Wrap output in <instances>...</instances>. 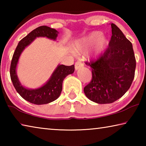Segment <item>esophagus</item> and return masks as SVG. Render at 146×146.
Listing matches in <instances>:
<instances>
[{
  "instance_id": "esophagus-1",
  "label": "esophagus",
  "mask_w": 146,
  "mask_h": 146,
  "mask_svg": "<svg viewBox=\"0 0 146 146\" xmlns=\"http://www.w3.org/2000/svg\"><path fill=\"white\" fill-rule=\"evenodd\" d=\"M75 70H79V69H80L81 68H82L84 65H83L82 62L78 61L75 63Z\"/></svg>"
}]
</instances>
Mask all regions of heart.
I'll return each mask as SVG.
<instances>
[{"instance_id": "1", "label": "heart", "mask_w": 146, "mask_h": 146, "mask_svg": "<svg viewBox=\"0 0 146 146\" xmlns=\"http://www.w3.org/2000/svg\"><path fill=\"white\" fill-rule=\"evenodd\" d=\"M109 43L110 40L107 36L102 35V31H95L78 40L74 46L73 49L76 53H85L93 45L88 58L97 59L105 53Z\"/></svg>"}]
</instances>
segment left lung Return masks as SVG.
<instances>
[{"label":"left lung","instance_id":"1","mask_svg":"<svg viewBox=\"0 0 146 146\" xmlns=\"http://www.w3.org/2000/svg\"><path fill=\"white\" fill-rule=\"evenodd\" d=\"M108 48L96 61L86 62L92 71V80L84 91L93 102H114L129 90L135 77L136 60L133 46L114 24Z\"/></svg>","mask_w":146,"mask_h":146}]
</instances>
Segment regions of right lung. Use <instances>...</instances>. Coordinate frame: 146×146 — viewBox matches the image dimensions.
<instances>
[{
  "label": "right lung",
  "instance_id": "right-lung-1",
  "mask_svg": "<svg viewBox=\"0 0 146 146\" xmlns=\"http://www.w3.org/2000/svg\"><path fill=\"white\" fill-rule=\"evenodd\" d=\"M59 32L48 26H42L35 29L28 35L19 42L15 51L10 66V76L13 84L20 95L24 100L36 105L46 104L53 102L60 97L62 90V82L66 76L73 73L75 66H64L58 64L48 80L35 89H29L20 82L17 73V68L22 53L26 47L30 45L35 39L38 37H46L56 40Z\"/></svg>",
  "mask_w": 146,
  "mask_h": 146
}]
</instances>
